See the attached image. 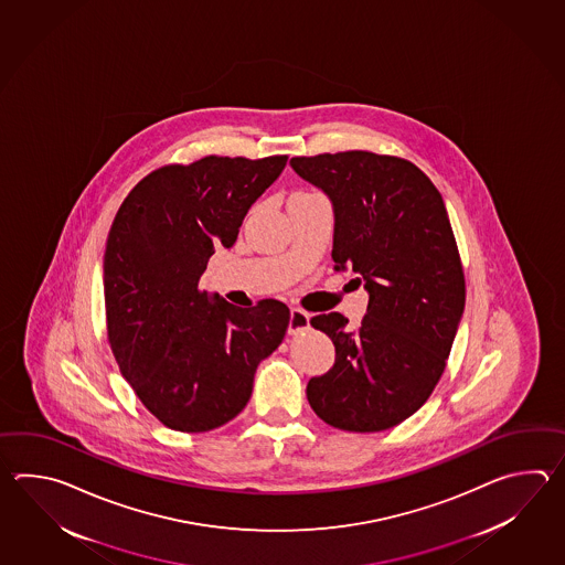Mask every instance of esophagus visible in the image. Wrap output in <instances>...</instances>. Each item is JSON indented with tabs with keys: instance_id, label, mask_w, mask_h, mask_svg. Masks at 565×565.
<instances>
[{
	"instance_id": "esophagus-1",
	"label": "esophagus",
	"mask_w": 565,
	"mask_h": 565,
	"mask_svg": "<svg viewBox=\"0 0 565 565\" xmlns=\"http://www.w3.org/2000/svg\"><path fill=\"white\" fill-rule=\"evenodd\" d=\"M309 329V312L302 309H290V321H288V333H299Z\"/></svg>"
}]
</instances>
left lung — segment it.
I'll return each mask as SVG.
<instances>
[{"mask_svg": "<svg viewBox=\"0 0 565 565\" xmlns=\"http://www.w3.org/2000/svg\"><path fill=\"white\" fill-rule=\"evenodd\" d=\"M335 207L333 260L370 292L353 329L341 312L312 317L335 363L307 397L329 426L382 433L424 406L445 373L465 311V273L443 195L404 157L339 151L292 157Z\"/></svg>", "mask_w": 565, "mask_h": 565, "instance_id": "left-lung-1", "label": "left lung"}]
</instances>
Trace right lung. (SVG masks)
Masks as SVG:
<instances>
[{"instance_id": "add662e5", "label": "right lung", "mask_w": 565, "mask_h": 565, "mask_svg": "<svg viewBox=\"0 0 565 565\" xmlns=\"http://www.w3.org/2000/svg\"><path fill=\"white\" fill-rule=\"evenodd\" d=\"M287 156H205L151 171L122 200L105 250L107 339L122 377L163 426L207 433L253 396L258 363L280 345L290 311L242 309L200 288Z\"/></svg>"}]
</instances>
